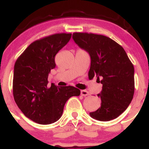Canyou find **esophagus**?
Returning <instances> with one entry per match:
<instances>
[{"label":"esophagus","instance_id":"1","mask_svg":"<svg viewBox=\"0 0 149 149\" xmlns=\"http://www.w3.org/2000/svg\"><path fill=\"white\" fill-rule=\"evenodd\" d=\"M80 95H81L82 96L86 97V96H88V95H90V93H89V92L87 91V90H81V91H80Z\"/></svg>","mask_w":149,"mask_h":149}]
</instances>
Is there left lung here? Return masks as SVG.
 I'll return each mask as SVG.
<instances>
[{
    "label": "left lung",
    "mask_w": 149,
    "mask_h": 149,
    "mask_svg": "<svg viewBox=\"0 0 149 149\" xmlns=\"http://www.w3.org/2000/svg\"><path fill=\"white\" fill-rule=\"evenodd\" d=\"M72 38L90 55L89 78L97 77L102 84V91L97 95L101 99V107L90 113V116L100 121L116 118L132 100L134 66L123 47L110 38L87 33H74Z\"/></svg>",
    "instance_id": "left-lung-1"
}]
</instances>
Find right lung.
<instances>
[{
    "label": "right lung",
    "mask_w": 149,
    "mask_h": 149,
    "mask_svg": "<svg viewBox=\"0 0 149 149\" xmlns=\"http://www.w3.org/2000/svg\"><path fill=\"white\" fill-rule=\"evenodd\" d=\"M71 38V33H57L32 42L24 51L14 67L13 96L17 105L33 122L48 125L61 118L70 97L79 96L73 86H47L50 71L56 66L54 58Z\"/></svg>",
    "instance_id": "1"
}]
</instances>
